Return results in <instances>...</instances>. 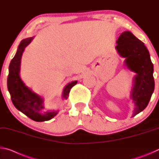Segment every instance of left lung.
Masks as SVG:
<instances>
[{"instance_id":"1","label":"left lung","mask_w":159,"mask_h":159,"mask_svg":"<svg viewBox=\"0 0 159 159\" xmlns=\"http://www.w3.org/2000/svg\"><path fill=\"white\" fill-rule=\"evenodd\" d=\"M116 43V48L120 57L125 59V66L136 74L130 94L134 104V116L146 108L154 90V65L144 43L131 32H123Z\"/></svg>"}]
</instances>
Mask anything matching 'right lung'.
Masks as SVG:
<instances>
[{
	"label": "right lung",
	"instance_id": "right-lung-1",
	"mask_svg": "<svg viewBox=\"0 0 159 159\" xmlns=\"http://www.w3.org/2000/svg\"><path fill=\"white\" fill-rule=\"evenodd\" d=\"M34 37L22 40L19 45L15 57L10 61L9 74L7 77V89L14 106L26 116L38 122L49 120L57 114L58 111H46L45 109L44 99L29 88L21 79V58L25 48L30 43ZM74 80L67 84L64 88L62 99H66L71 88L77 83Z\"/></svg>",
	"mask_w": 159,
	"mask_h": 159
}]
</instances>
